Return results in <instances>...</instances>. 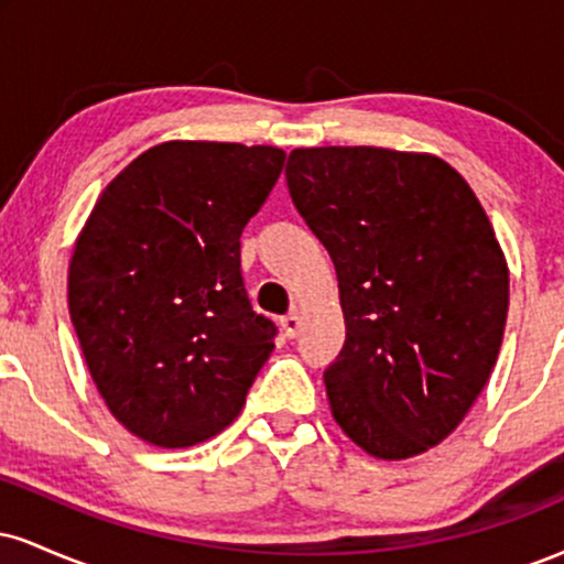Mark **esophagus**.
<instances>
[{"label": "esophagus", "instance_id": "obj_1", "mask_svg": "<svg viewBox=\"0 0 564 564\" xmlns=\"http://www.w3.org/2000/svg\"><path fill=\"white\" fill-rule=\"evenodd\" d=\"M281 328H283V336L294 339V336L302 332V318L296 313H289L286 318H281Z\"/></svg>", "mask_w": 564, "mask_h": 564}]
</instances>
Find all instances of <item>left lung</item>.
Segmentation results:
<instances>
[{
  "instance_id": "1",
  "label": "left lung",
  "mask_w": 564,
  "mask_h": 564,
  "mask_svg": "<svg viewBox=\"0 0 564 564\" xmlns=\"http://www.w3.org/2000/svg\"><path fill=\"white\" fill-rule=\"evenodd\" d=\"M286 183L339 281L334 422L381 462L435 448L488 384L507 326L509 268L482 204L448 161L373 145L294 148Z\"/></svg>"
}]
</instances>
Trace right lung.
I'll return each instance as SVG.
<instances>
[{
  "mask_svg": "<svg viewBox=\"0 0 564 564\" xmlns=\"http://www.w3.org/2000/svg\"><path fill=\"white\" fill-rule=\"evenodd\" d=\"M273 145L170 140L127 164L76 236L68 313L113 419L156 448L236 422L275 326L241 281L243 225L283 170Z\"/></svg>",
  "mask_w": 564,
  "mask_h": 564,
  "instance_id": "1",
  "label": "right lung"
}]
</instances>
